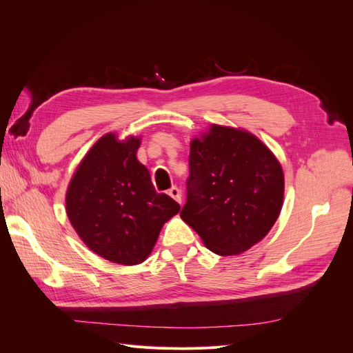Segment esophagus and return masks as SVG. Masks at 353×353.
Returning a JSON list of instances; mask_svg holds the SVG:
<instances>
[{"mask_svg": "<svg viewBox=\"0 0 353 353\" xmlns=\"http://www.w3.org/2000/svg\"><path fill=\"white\" fill-rule=\"evenodd\" d=\"M168 194L172 197V199H175L179 205H181V201H183V199H181V191H179V188L176 187V185H174V187H170L169 188V191H168Z\"/></svg>", "mask_w": 353, "mask_h": 353, "instance_id": "34e87169", "label": "esophagus"}]
</instances>
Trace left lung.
<instances>
[{"instance_id":"left-lung-1","label":"left lung","mask_w":353,"mask_h":353,"mask_svg":"<svg viewBox=\"0 0 353 353\" xmlns=\"http://www.w3.org/2000/svg\"><path fill=\"white\" fill-rule=\"evenodd\" d=\"M188 166L179 215L208 249L239 254L268 234L283 206L284 175L258 138L212 125L208 135L191 141Z\"/></svg>"}]
</instances>
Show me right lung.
<instances>
[{
	"instance_id": "right-lung-1",
	"label": "right lung",
	"mask_w": 353,
	"mask_h": 353,
	"mask_svg": "<svg viewBox=\"0 0 353 353\" xmlns=\"http://www.w3.org/2000/svg\"><path fill=\"white\" fill-rule=\"evenodd\" d=\"M140 140L101 137L83 157L66 194L69 221L88 248L114 263L137 265L152 253L163 223L179 205L157 193L137 160Z\"/></svg>"
}]
</instances>
